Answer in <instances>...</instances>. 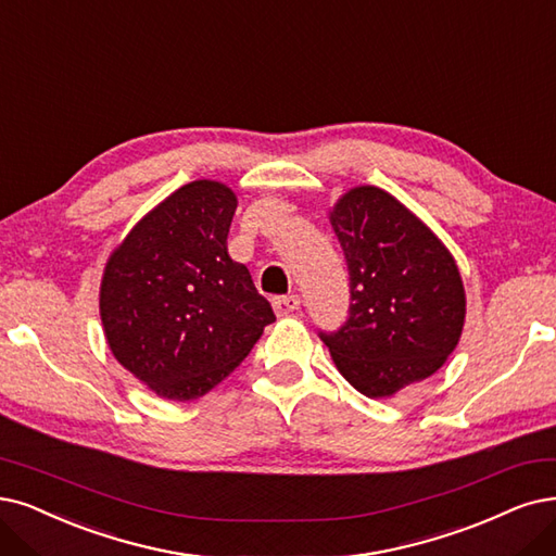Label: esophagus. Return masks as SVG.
<instances>
[{
    "label": "esophagus",
    "mask_w": 556,
    "mask_h": 556,
    "mask_svg": "<svg viewBox=\"0 0 556 556\" xmlns=\"http://www.w3.org/2000/svg\"><path fill=\"white\" fill-rule=\"evenodd\" d=\"M277 316H289L300 309V295H279L273 300Z\"/></svg>",
    "instance_id": "obj_1"
}]
</instances>
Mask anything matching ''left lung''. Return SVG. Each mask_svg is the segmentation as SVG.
Returning <instances> with one entry per match:
<instances>
[{
	"label": "left lung",
	"instance_id": "obj_1",
	"mask_svg": "<svg viewBox=\"0 0 556 556\" xmlns=\"http://www.w3.org/2000/svg\"><path fill=\"white\" fill-rule=\"evenodd\" d=\"M332 226L351 279L337 332H318L341 376L368 399L433 376L458 345L465 291L458 265L428 226L380 188L339 199Z\"/></svg>",
	"mask_w": 556,
	"mask_h": 556
}]
</instances>
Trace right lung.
I'll use <instances>...</instances> for the list:
<instances>
[{"label":"right lung","instance_id":"obj_1","mask_svg":"<svg viewBox=\"0 0 556 556\" xmlns=\"http://www.w3.org/2000/svg\"><path fill=\"white\" fill-rule=\"evenodd\" d=\"M236 194L182 185L110 256L100 318L114 357L169 401H194L236 371L275 320L250 270L226 250Z\"/></svg>","mask_w":556,"mask_h":556}]
</instances>
